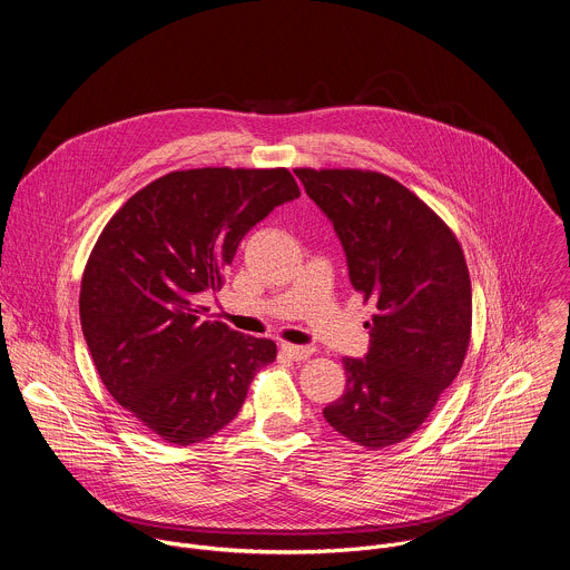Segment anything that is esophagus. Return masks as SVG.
Wrapping results in <instances>:
<instances>
[{
  "mask_svg": "<svg viewBox=\"0 0 570 570\" xmlns=\"http://www.w3.org/2000/svg\"><path fill=\"white\" fill-rule=\"evenodd\" d=\"M282 354L284 356H288V358H293V361H306L311 354H313V350L311 347H299V345H282Z\"/></svg>",
  "mask_w": 570,
  "mask_h": 570,
  "instance_id": "obj_1",
  "label": "esophagus"
}]
</instances>
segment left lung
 <instances>
[{
    "mask_svg": "<svg viewBox=\"0 0 570 570\" xmlns=\"http://www.w3.org/2000/svg\"><path fill=\"white\" fill-rule=\"evenodd\" d=\"M343 243L352 286L376 304L370 352L343 358L345 394L322 411L347 440L411 438L458 376L471 338V279L451 227L411 189L363 169H295Z\"/></svg>",
    "mask_w": 570,
    "mask_h": 570,
    "instance_id": "obj_1",
    "label": "left lung"
}]
</instances>
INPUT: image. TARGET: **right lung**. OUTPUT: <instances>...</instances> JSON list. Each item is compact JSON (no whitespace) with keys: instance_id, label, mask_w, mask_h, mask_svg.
Wrapping results in <instances>:
<instances>
[{"instance_id":"add662e5","label":"right lung","mask_w":570,"mask_h":570,"mask_svg":"<svg viewBox=\"0 0 570 570\" xmlns=\"http://www.w3.org/2000/svg\"><path fill=\"white\" fill-rule=\"evenodd\" d=\"M299 196L288 169L171 171L130 196L80 279V327L97 372L144 429L178 446L227 426L277 345L205 320L240 238Z\"/></svg>"}]
</instances>
